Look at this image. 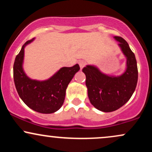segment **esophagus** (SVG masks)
<instances>
[{
	"mask_svg": "<svg viewBox=\"0 0 152 152\" xmlns=\"http://www.w3.org/2000/svg\"><path fill=\"white\" fill-rule=\"evenodd\" d=\"M78 64H79L81 69H82L83 67H85V66H86V62L83 61H80L78 62Z\"/></svg>",
	"mask_w": 152,
	"mask_h": 152,
	"instance_id": "obj_1",
	"label": "esophagus"
}]
</instances>
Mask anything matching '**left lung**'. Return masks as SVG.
<instances>
[{
	"instance_id": "1",
	"label": "left lung",
	"mask_w": 152,
	"mask_h": 152,
	"mask_svg": "<svg viewBox=\"0 0 152 152\" xmlns=\"http://www.w3.org/2000/svg\"><path fill=\"white\" fill-rule=\"evenodd\" d=\"M124 56L126 69L119 76L102 72L94 65L83 69L86 75V85L91 104L104 112L116 111L129 100L135 91L138 81V69L135 55L124 38L114 36Z\"/></svg>"
}]
</instances>
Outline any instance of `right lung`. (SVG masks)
Segmentation results:
<instances>
[{"label":"right lung","instance_id":"right-lung-1","mask_svg":"<svg viewBox=\"0 0 152 152\" xmlns=\"http://www.w3.org/2000/svg\"><path fill=\"white\" fill-rule=\"evenodd\" d=\"M35 38L28 41L16 56L13 65V78L17 92L31 109L41 114H52L61 107L66 91L74 75L80 70L78 64L62 67L51 77L43 81L31 79L23 70L24 49Z\"/></svg>","mask_w":152,"mask_h":152}]
</instances>
